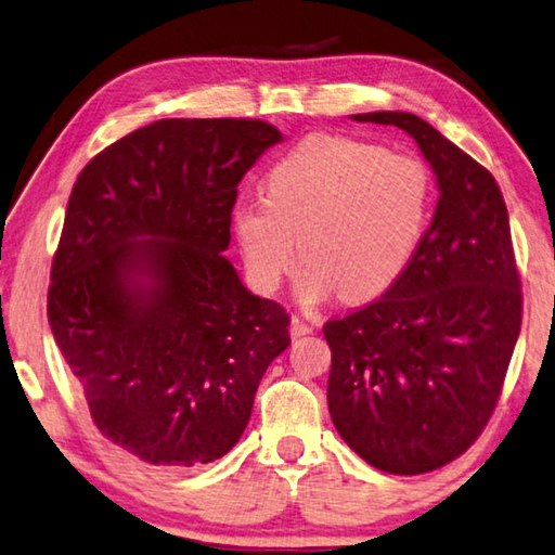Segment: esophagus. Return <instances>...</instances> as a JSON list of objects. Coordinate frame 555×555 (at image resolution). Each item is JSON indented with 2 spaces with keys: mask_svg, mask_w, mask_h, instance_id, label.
Instances as JSON below:
<instances>
[{
  "mask_svg": "<svg viewBox=\"0 0 555 555\" xmlns=\"http://www.w3.org/2000/svg\"><path fill=\"white\" fill-rule=\"evenodd\" d=\"M312 332V325L300 315H294L291 318V337H304V335H310Z\"/></svg>",
  "mask_w": 555,
  "mask_h": 555,
  "instance_id": "esophagus-1",
  "label": "esophagus"
}]
</instances>
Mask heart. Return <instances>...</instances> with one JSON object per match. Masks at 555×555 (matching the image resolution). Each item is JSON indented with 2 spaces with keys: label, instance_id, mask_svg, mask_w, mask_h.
I'll return each instance as SVG.
<instances>
[{
  "label": "heart",
  "instance_id": "b5f03b06",
  "mask_svg": "<svg viewBox=\"0 0 555 555\" xmlns=\"http://www.w3.org/2000/svg\"><path fill=\"white\" fill-rule=\"evenodd\" d=\"M431 196L435 181L417 155L318 133L269 169L264 201L233 210V233L261 291L279 288L300 247L306 304L335 291L371 300L405 276L427 233Z\"/></svg>",
  "mask_w": 555,
  "mask_h": 555
}]
</instances>
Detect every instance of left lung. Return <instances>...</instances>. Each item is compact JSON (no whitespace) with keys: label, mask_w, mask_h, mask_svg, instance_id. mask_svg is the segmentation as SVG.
Returning <instances> with one entry per match:
<instances>
[{"label":"left lung","mask_w":555,"mask_h":555,"mask_svg":"<svg viewBox=\"0 0 555 555\" xmlns=\"http://www.w3.org/2000/svg\"><path fill=\"white\" fill-rule=\"evenodd\" d=\"M354 120L415 138L441 194L405 276L322 327L327 408L371 466L420 476L459 459L495 412L521 327L519 269L505 198L486 167L415 114Z\"/></svg>","instance_id":"1"}]
</instances>
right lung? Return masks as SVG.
Instances as JSON below:
<instances>
[{
  "mask_svg": "<svg viewBox=\"0 0 555 555\" xmlns=\"http://www.w3.org/2000/svg\"><path fill=\"white\" fill-rule=\"evenodd\" d=\"M281 133L259 118H165L79 172L48 322L102 435L165 470L237 444L291 315L223 257L237 184Z\"/></svg>",
  "mask_w": 555,
  "mask_h": 555,
  "instance_id": "1",
  "label": "right lung"
}]
</instances>
